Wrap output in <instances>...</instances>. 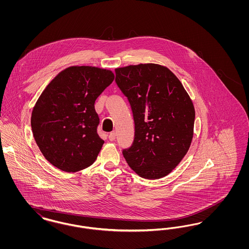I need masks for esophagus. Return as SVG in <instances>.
I'll list each match as a JSON object with an SVG mask.
<instances>
[{
	"mask_svg": "<svg viewBox=\"0 0 249 249\" xmlns=\"http://www.w3.org/2000/svg\"><path fill=\"white\" fill-rule=\"evenodd\" d=\"M108 138H109V140H110V141H114V140L116 139V132H115V131L111 132V133L109 134Z\"/></svg>",
	"mask_w": 249,
	"mask_h": 249,
	"instance_id": "1",
	"label": "esophagus"
}]
</instances>
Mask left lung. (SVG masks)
Instances as JSON below:
<instances>
[{
  "mask_svg": "<svg viewBox=\"0 0 249 249\" xmlns=\"http://www.w3.org/2000/svg\"><path fill=\"white\" fill-rule=\"evenodd\" d=\"M115 71V81L130 103L135 129L132 144L122 154L141 178L166 177L190 148L195 119L192 101L164 66L141 63Z\"/></svg>",
  "mask_w": 249,
  "mask_h": 249,
  "instance_id": "1",
  "label": "left lung"
}]
</instances>
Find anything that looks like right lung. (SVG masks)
<instances>
[{
    "mask_svg": "<svg viewBox=\"0 0 249 249\" xmlns=\"http://www.w3.org/2000/svg\"><path fill=\"white\" fill-rule=\"evenodd\" d=\"M114 78L109 70L71 66L42 92L31 125L39 149L52 165L74 173L96 160L105 141L97 133L100 119L95 101Z\"/></svg>",
    "mask_w": 249,
    "mask_h": 249,
    "instance_id": "1",
    "label": "right lung"
}]
</instances>
